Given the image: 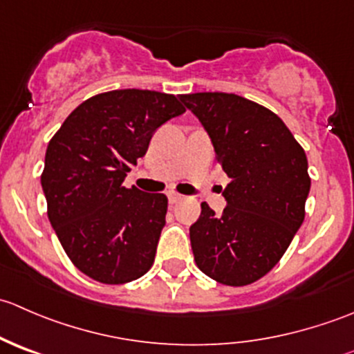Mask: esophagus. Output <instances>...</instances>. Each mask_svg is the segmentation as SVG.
<instances>
[{
    "mask_svg": "<svg viewBox=\"0 0 354 354\" xmlns=\"http://www.w3.org/2000/svg\"><path fill=\"white\" fill-rule=\"evenodd\" d=\"M167 200H169L171 205H174V203H178L180 200H183V195L176 194V192H171V194H167Z\"/></svg>",
    "mask_w": 354,
    "mask_h": 354,
    "instance_id": "esophagus-1",
    "label": "esophagus"
}]
</instances>
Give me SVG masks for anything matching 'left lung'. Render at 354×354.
I'll return each mask as SVG.
<instances>
[{
  "label": "left lung",
  "mask_w": 354,
  "mask_h": 354,
  "mask_svg": "<svg viewBox=\"0 0 354 354\" xmlns=\"http://www.w3.org/2000/svg\"><path fill=\"white\" fill-rule=\"evenodd\" d=\"M212 140L231 178L216 214L205 202L190 226L195 263L226 286H246L281 260L305 219L308 160L272 111L226 92L180 95Z\"/></svg>",
  "instance_id": "left-lung-1"
}]
</instances>
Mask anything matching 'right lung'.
Here are the masks:
<instances>
[{"instance_id":"add662e5","label":"right lung","mask_w":354,"mask_h":354,"mask_svg":"<svg viewBox=\"0 0 354 354\" xmlns=\"http://www.w3.org/2000/svg\"><path fill=\"white\" fill-rule=\"evenodd\" d=\"M183 113L173 94L111 91L71 111L49 140L41 174L49 223L85 276L124 284L152 267L167 197L123 181L157 128Z\"/></svg>"}]
</instances>
